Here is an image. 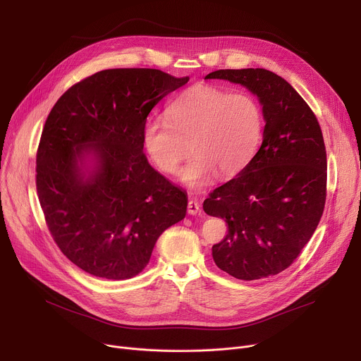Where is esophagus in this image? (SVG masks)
Listing matches in <instances>:
<instances>
[{"mask_svg":"<svg viewBox=\"0 0 361 361\" xmlns=\"http://www.w3.org/2000/svg\"><path fill=\"white\" fill-rule=\"evenodd\" d=\"M187 212H188V215H200V212H202L200 204L192 199L187 204Z\"/></svg>","mask_w":361,"mask_h":361,"instance_id":"34e87169","label":"esophagus"}]
</instances>
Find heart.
<instances>
[{
  "mask_svg": "<svg viewBox=\"0 0 361 361\" xmlns=\"http://www.w3.org/2000/svg\"><path fill=\"white\" fill-rule=\"evenodd\" d=\"M168 118L145 124V150L166 176L176 174L192 150L195 157L181 171V180L193 188L207 185L216 173H240L256 154L263 127L262 109L252 93H226L206 85L180 94L168 106Z\"/></svg>",
  "mask_w": 361,
  "mask_h": 361,
  "instance_id": "heart-1",
  "label": "heart"
}]
</instances>
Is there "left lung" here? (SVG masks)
Returning <instances> with one entry per match:
<instances>
[{
    "label": "left lung",
    "mask_w": 361,
    "mask_h": 361,
    "mask_svg": "<svg viewBox=\"0 0 361 361\" xmlns=\"http://www.w3.org/2000/svg\"><path fill=\"white\" fill-rule=\"evenodd\" d=\"M204 79L247 87L267 121L257 154L203 202L207 215L228 224L212 247L214 260L243 281L276 275L298 257L325 209L326 149L319 121L297 90L269 70H216Z\"/></svg>",
    "instance_id": "8db88e82"
}]
</instances>
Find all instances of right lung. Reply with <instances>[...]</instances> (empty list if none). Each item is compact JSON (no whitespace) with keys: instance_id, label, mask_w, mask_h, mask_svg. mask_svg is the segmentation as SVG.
<instances>
[{"instance_id":"add662e5","label":"right lung","mask_w":361,"mask_h":361,"mask_svg":"<svg viewBox=\"0 0 361 361\" xmlns=\"http://www.w3.org/2000/svg\"><path fill=\"white\" fill-rule=\"evenodd\" d=\"M188 78L109 68L73 85L52 106L36 154V190L48 230L85 272L128 279L149 263L187 193L143 154L146 118Z\"/></svg>"}]
</instances>
